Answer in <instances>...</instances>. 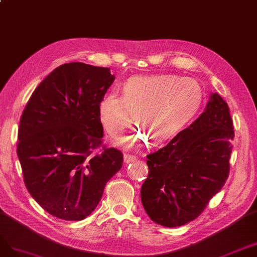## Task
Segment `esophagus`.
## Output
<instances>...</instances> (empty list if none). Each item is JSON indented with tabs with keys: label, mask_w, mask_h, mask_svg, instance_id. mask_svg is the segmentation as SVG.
I'll use <instances>...</instances> for the list:
<instances>
[{
	"label": "esophagus",
	"mask_w": 257,
	"mask_h": 257,
	"mask_svg": "<svg viewBox=\"0 0 257 257\" xmlns=\"http://www.w3.org/2000/svg\"><path fill=\"white\" fill-rule=\"evenodd\" d=\"M135 161H137V157L131 156V155H125V156H123V162H125L126 164L131 163V162H135Z\"/></svg>",
	"instance_id": "1"
}]
</instances>
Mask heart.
<instances>
[{
	"instance_id": "1",
	"label": "heart",
	"mask_w": 257,
	"mask_h": 257,
	"mask_svg": "<svg viewBox=\"0 0 257 257\" xmlns=\"http://www.w3.org/2000/svg\"><path fill=\"white\" fill-rule=\"evenodd\" d=\"M122 97L107 93L98 105V116L111 138H120L137 121L143 130L120 140L125 148L167 143L178 136L200 110L203 88L192 78L175 74L134 76L121 86Z\"/></svg>"
}]
</instances>
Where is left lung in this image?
Here are the masks:
<instances>
[{"label":"left lung","mask_w":257,"mask_h":257,"mask_svg":"<svg viewBox=\"0 0 257 257\" xmlns=\"http://www.w3.org/2000/svg\"><path fill=\"white\" fill-rule=\"evenodd\" d=\"M233 129L227 103L211 93L191 125L147 156L141 201L151 220L176 227L200 216L228 177Z\"/></svg>","instance_id":"left-lung-1"}]
</instances>
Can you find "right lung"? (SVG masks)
<instances>
[{
  "label": "right lung",
  "instance_id": "obj_1",
  "mask_svg": "<svg viewBox=\"0 0 257 257\" xmlns=\"http://www.w3.org/2000/svg\"><path fill=\"white\" fill-rule=\"evenodd\" d=\"M114 80L109 68L64 64L40 82L22 113L17 155L24 184L56 218L89 216L121 168L115 148L95 154L103 137L98 105Z\"/></svg>",
  "mask_w": 257,
  "mask_h": 257
}]
</instances>
